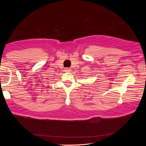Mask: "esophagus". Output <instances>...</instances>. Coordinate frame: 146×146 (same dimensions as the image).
<instances>
[{
    "mask_svg": "<svg viewBox=\"0 0 146 146\" xmlns=\"http://www.w3.org/2000/svg\"><path fill=\"white\" fill-rule=\"evenodd\" d=\"M65 71H67V72H70V71H71V69L69 68H66Z\"/></svg>",
    "mask_w": 146,
    "mask_h": 146,
    "instance_id": "34e87169",
    "label": "esophagus"
}]
</instances>
